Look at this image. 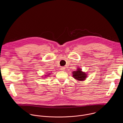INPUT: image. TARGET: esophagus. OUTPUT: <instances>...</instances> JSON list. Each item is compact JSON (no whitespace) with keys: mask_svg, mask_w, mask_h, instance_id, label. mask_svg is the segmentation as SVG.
Instances as JSON below:
<instances>
[{"mask_svg":"<svg viewBox=\"0 0 123 123\" xmlns=\"http://www.w3.org/2000/svg\"><path fill=\"white\" fill-rule=\"evenodd\" d=\"M60 69H61V70H62V71H64V70L65 69V68L64 67H61Z\"/></svg>","mask_w":123,"mask_h":123,"instance_id":"esophagus-1","label":"esophagus"}]
</instances>
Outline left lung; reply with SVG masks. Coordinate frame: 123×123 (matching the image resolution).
Instances as JSON below:
<instances>
[{
  "instance_id": "8db88e82",
  "label": "left lung",
  "mask_w": 123,
  "mask_h": 123,
  "mask_svg": "<svg viewBox=\"0 0 123 123\" xmlns=\"http://www.w3.org/2000/svg\"><path fill=\"white\" fill-rule=\"evenodd\" d=\"M76 71L73 72V77L78 81H84L86 78L87 74L82 71V69L80 68H77Z\"/></svg>"
}]
</instances>
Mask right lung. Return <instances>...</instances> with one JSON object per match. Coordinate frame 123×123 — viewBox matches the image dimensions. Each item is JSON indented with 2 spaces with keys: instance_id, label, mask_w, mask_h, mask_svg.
I'll list each match as a JSON object with an SVG mask.
<instances>
[{
  "instance_id": "add662e5",
  "label": "right lung",
  "mask_w": 123,
  "mask_h": 123,
  "mask_svg": "<svg viewBox=\"0 0 123 123\" xmlns=\"http://www.w3.org/2000/svg\"><path fill=\"white\" fill-rule=\"evenodd\" d=\"M49 75H50V74H48V75H45V76H49Z\"/></svg>"
}]
</instances>
